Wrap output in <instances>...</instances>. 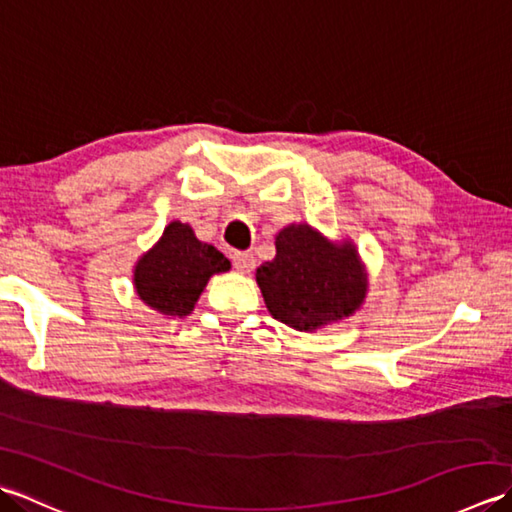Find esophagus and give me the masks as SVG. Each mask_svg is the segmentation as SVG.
Segmentation results:
<instances>
[{
	"label": "esophagus",
	"mask_w": 512,
	"mask_h": 512,
	"mask_svg": "<svg viewBox=\"0 0 512 512\" xmlns=\"http://www.w3.org/2000/svg\"><path fill=\"white\" fill-rule=\"evenodd\" d=\"M233 266L239 270V273H250V270L255 268L253 253H235L233 255Z\"/></svg>",
	"instance_id": "esophagus-1"
}]
</instances>
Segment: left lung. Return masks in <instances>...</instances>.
Masks as SVG:
<instances>
[{
  "mask_svg": "<svg viewBox=\"0 0 512 512\" xmlns=\"http://www.w3.org/2000/svg\"><path fill=\"white\" fill-rule=\"evenodd\" d=\"M275 246V259L259 266L255 277L277 321L312 332L361 308L367 275L352 242L332 244L308 224H290Z\"/></svg>",
  "mask_w": 512,
  "mask_h": 512,
  "instance_id": "8db88e82",
  "label": "left lung"
}]
</instances>
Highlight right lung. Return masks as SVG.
Here are the masks:
<instances>
[{"label": "right lung", "instance_id": "right-lung-1", "mask_svg": "<svg viewBox=\"0 0 512 512\" xmlns=\"http://www.w3.org/2000/svg\"><path fill=\"white\" fill-rule=\"evenodd\" d=\"M231 262L211 244L200 242L193 228L171 222L158 244L138 259L134 286L149 308L167 317H187L213 275Z\"/></svg>", "mask_w": 512, "mask_h": 512}]
</instances>
